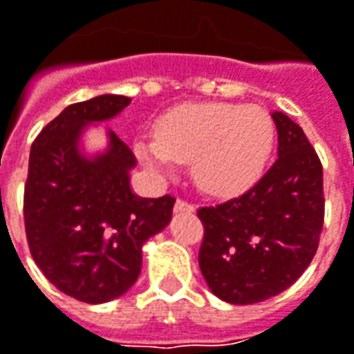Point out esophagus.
<instances>
[{"label":"esophagus","mask_w":354,"mask_h":354,"mask_svg":"<svg viewBox=\"0 0 354 354\" xmlns=\"http://www.w3.org/2000/svg\"><path fill=\"white\" fill-rule=\"evenodd\" d=\"M194 211H196V207L192 203L184 201V199H178L174 203V213H194Z\"/></svg>","instance_id":"esophagus-1"}]
</instances>
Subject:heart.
<instances>
[{
	"label": "heart",
	"instance_id": "b5f03b06",
	"mask_svg": "<svg viewBox=\"0 0 354 354\" xmlns=\"http://www.w3.org/2000/svg\"><path fill=\"white\" fill-rule=\"evenodd\" d=\"M275 127L263 108L232 102L180 106L158 120L155 139H139L137 158L167 174L172 162H192V176L215 196H236L261 176Z\"/></svg>",
	"mask_w": 354,
	"mask_h": 354
}]
</instances>
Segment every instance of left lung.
I'll return each mask as SVG.
<instances>
[{
	"mask_svg": "<svg viewBox=\"0 0 354 354\" xmlns=\"http://www.w3.org/2000/svg\"><path fill=\"white\" fill-rule=\"evenodd\" d=\"M279 158L254 187L217 207H201L205 234L199 269L228 304H254L283 292L318 250L324 227L322 162L302 127L271 114Z\"/></svg>",
	"mask_w": 354,
	"mask_h": 354,
	"instance_id": "1",
	"label": "left lung"
}]
</instances>
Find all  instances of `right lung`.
<instances>
[{
  "label": "right lung",
  "mask_w": 354,
  "mask_h": 354,
  "mask_svg": "<svg viewBox=\"0 0 354 354\" xmlns=\"http://www.w3.org/2000/svg\"><path fill=\"white\" fill-rule=\"evenodd\" d=\"M131 102L100 95L67 106L30 147L25 184V230L46 279L81 302L122 297L141 273V248L172 218L174 197H139L129 186L137 160L106 129V151L88 157V126L118 116Z\"/></svg>",
  "instance_id": "right-lung-1"
}]
</instances>
